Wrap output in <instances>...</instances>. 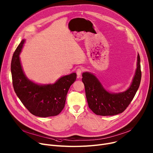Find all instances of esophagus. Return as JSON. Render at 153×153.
<instances>
[{
  "instance_id": "esophagus-1",
  "label": "esophagus",
  "mask_w": 153,
  "mask_h": 153,
  "mask_svg": "<svg viewBox=\"0 0 153 153\" xmlns=\"http://www.w3.org/2000/svg\"><path fill=\"white\" fill-rule=\"evenodd\" d=\"M83 71V69L81 68H78L77 70H76V73H77V77H80V76H81V74H82Z\"/></svg>"
}]
</instances>
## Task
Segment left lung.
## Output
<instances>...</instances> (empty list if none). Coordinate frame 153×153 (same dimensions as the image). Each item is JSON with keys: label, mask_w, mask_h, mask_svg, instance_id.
I'll list each match as a JSON object with an SVG mask.
<instances>
[{"label": "left lung", "mask_w": 153, "mask_h": 153, "mask_svg": "<svg viewBox=\"0 0 153 153\" xmlns=\"http://www.w3.org/2000/svg\"><path fill=\"white\" fill-rule=\"evenodd\" d=\"M141 78L140 58L137 56V65L132 82L123 92L111 93L107 91L92 73L85 72L82 80L89 108L100 116H114L122 113L127 108L139 88Z\"/></svg>", "instance_id": "obj_1"}]
</instances>
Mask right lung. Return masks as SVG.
<instances>
[{"instance_id":"1","label":"right lung","mask_w":153,"mask_h":153,"mask_svg":"<svg viewBox=\"0 0 153 153\" xmlns=\"http://www.w3.org/2000/svg\"><path fill=\"white\" fill-rule=\"evenodd\" d=\"M25 42V39L22 40L12 59L14 90L24 106L33 115L40 117L56 116L65 107L66 95L70 86L76 80V73L61 77L52 84L41 85L33 82L25 74L20 62L19 54Z\"/></svg>"}]
</instances>
